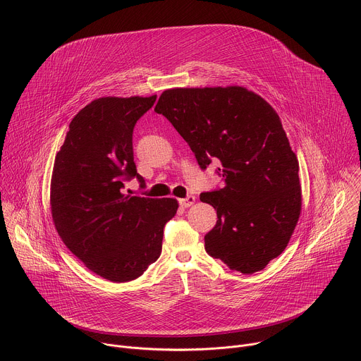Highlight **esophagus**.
Segmentation results:
<instances>
[{"instance_id":"esophagus-1","label":"esophagus","mask_w":361,"mask_h":361,"mask_svg":"<svg viewBox=\"0 0 361 361\" xmlns=\"http://www.w3.org/2000/svg\"><path fill=\"white\" fill-rule=\"evenodd\" d=\"M195 202V197L194 195H188V197H185V198H181L180 200V205L183 209H188V207H191V205Z\"/></svg>"}]
</instances>
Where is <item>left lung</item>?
<instances>
[{"label": "left lung", "mask_w": 361, "mask_h": 361, "mask_svg": "<svg viewBox=\"0 0 361 361\" xmlns=\"http://www.w3.org/2000/svg\"><path fill=\"white\" fill-rule=\"evenodd\" d=\"M154 111L187 141L202 170L220 163L224 187L201 192L217 210L205 251L231 270H263L287 247L301 213L298 160L269 102L244 87L166 90Z\"/></svg>", "instance_id": "left-lung-1"}]
</instances>
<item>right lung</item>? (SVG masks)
<instances>
[{
  "label": "right lung",
  "instance_id": "add662e5",
  "mask_svg": "<svg viewBox=\"0 0 361 361\" xmlns=\"http://www.w3.org/2000/svg\"><path fill=\"white\" fill-rule=\"evenodd\" d=\"M151 97H101L71 120L51 176L49 204L67 248L97 276L114 283L140 277L161 254L176 198L123 192L137 177L133 130L156 102Z\"/></svg>",
  "mask_w": 361,
  "mask_h": 361
}]
</instances>
